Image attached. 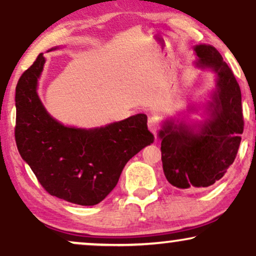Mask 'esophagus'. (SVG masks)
<instances>
[{"label": "esophagus", "mask_w": 256, "mask_h": 256, "mask_svg": "<svg viewBox=\"0 0 256 256\" xmlns=\"http://www.w3.org/2000/svg\"><path fill=\"white\" fill-rule=\"evenodd\" d=\"M148 129H150V132L152 133L153 135L156 134L158 129H159V122H158V120L156 118H150V120H148Z\"/></svg>", "instance_id": "1"}]
</instances>
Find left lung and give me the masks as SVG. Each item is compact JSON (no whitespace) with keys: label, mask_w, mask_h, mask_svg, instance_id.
Masks as SVG:
<instances>
[{"label":"left lung","mask_w":256,"mask_h":256,"mask_svg":"<svg viewBox=\"0 0 256 256\" xmlns=\"http://www.w3.org/2000/svg\"><path fill=\"white\" fill-rule=\"evenodd\" d=\"M198 68L215 72V88L188 114L162 121L158 138L166 179L182 190L208 188L220 180L238 154L244 133L241 90L229 66L214 46H194ZM198 114L200 120L192 118Z\"/></svg>","instance_id":"left-lung-1"}]
</instances>
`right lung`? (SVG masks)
Wrapping results in <instances>:
<instances>
[{
	"label": "right lung",
	"mask_w": 256,
	"mask_h": 256,
	"mask_svg": "<svg viewBox=\"0 0 256 256\" xmlns=\"http://www.w3.org/2000/svg\"><path fill=\"white\" fill-rule=\"evenodd\" d=\"M45 62L40 53L18 82V153L50 194L74 204L96 205L114 190L128 160L153 142L147 116L136 114L94 128L62 124L38 94Z\"/></svg>",
	"instance_id": "1"
}]
</instances>
